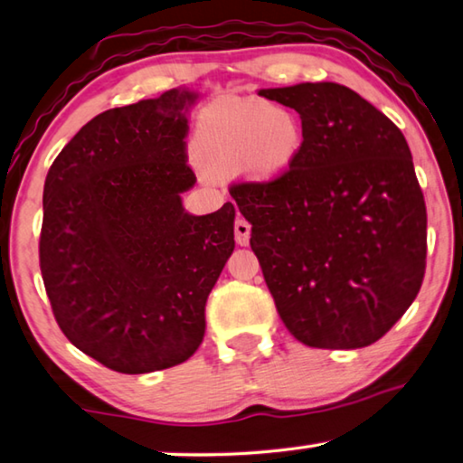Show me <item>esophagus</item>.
<instances>
[{"label": "esophagus", "instance_id": "34e87169", "mask_svg": "<svg viewBox=\"0 0 463 463\" xmlns=\"http://www.w3.org/2000/svg\"><path fill=\"white\" fill-rule=\"evenodd\" d=\"M249 239H250V224L245 221V218L239 216L237 221H234V241H237V245L247 247Z\"/></svg>", "mask_w": 463, "mask_h": 463}]
</instances>
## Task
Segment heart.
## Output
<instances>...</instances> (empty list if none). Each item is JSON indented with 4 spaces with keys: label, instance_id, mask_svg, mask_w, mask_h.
Listing matches in <instances>:
<instances>
[{
    "label": "heart",
    "instance_id": "heart-1",
    "mask_svg": "<svg viewBox=\"0 0 463 463\" xmlns=\"http://www.w3.org/2000/svg\"><path fill=\"white\" fill-rule=\"evenodd\" d=\"M302 145L294 112L263 99L222 101L200 114L194 153L216 174L241 169L257 182L278 177Z\"/></svg>",
    "mask_w": 463,
    "mask_h": 463
}]
</instances>
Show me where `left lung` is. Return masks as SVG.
Masks as SVG:
<instances>
[{
	"instance_id": "8db88e82",
	"label": "left lung",
	"mask_w": 463,
	"mask_h": 463,
	"mask_svg": "<svg viewBox=\"0 0 463 463\" xmlns=\"http://www.w3.org/2000/svg\"><path fill=\"white\" fill-rule=\"evenodd\" d=\"M260 96L302 118L300 151L286 171L229 190L250 222L279 318L308 347H367L409 310L425 278L427 208L411 148L345 85Z\"/></svg>"
}]
</instances>
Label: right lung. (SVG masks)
Wrapping results in <instances>:
<instances>
[{"label": "right lung", "mask_w": 463, "mask_h": 463, "mask_svg": "<svg viewBox=\"0 0 463 463\" xmlns=\"http://www.w3.org/2000/svg\"><path fill=\"white\" fill-rule=\"evenodd\" d=\"M169 90L98 114L46 174L41 271L52 315L77 349L120 373L190 359L206 300L234 249V206L187 214V106Z\"/></svg>", "instance_id": "add662e5"}]
</instances>
